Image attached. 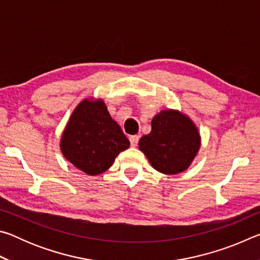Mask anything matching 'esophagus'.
I'll use <instances>...</instances> for the list:
<instances>
[{"label": "esophagus", "instance_id": "1", "mask_svg": "<svg viewBox=\"0 0 260 260\" xmlns=\"http://www.w3.org/2000/svg\"><path fill=\"white\" fill-rule=\"evenodd\" d=\"M129 142H131V146L135 148L136 146H138L139 143V136L138 135H132L129 136Z\"/></svg>", "mask_w": 260, "mask_h": 260}]
</instances>
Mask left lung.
<instances>
[{"instance_id": "left-lung-1", "label": "left lung", "mask_w": 260, "mask_h": 260, "mask_svg": "<svg viewBox=\"0 0 260 260\" xmlns=\"http://www.w3.org/2000/svg\"><path fill=\"white\" fill-rule=\"evenodd\" d=\"M201 148L199 128L187 114L161 110L151 120V132L139 141V149L162 174L186 171Z\"/></svg>"}]
</instances>
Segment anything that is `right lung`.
I'll return each mask as SVG.
<instances>
[{
	"label": "right lung",
	"mask_w": 260,
	"mask_h": 260,
	"mask_svg": "<svg viewBox=\"0 0 260 260\" xmlns=\"http://www.w3.org/2000/svg\"><path fill=\"white\" fill-rule=\"evenodd\" d=\"M60 151L88 175H99L112 166L129 141L114 121L103 100L85 99L70 117L60 139Z\"/></svg>",
	"instance_id": "obj_1"
}]
</instances>
